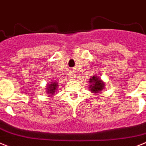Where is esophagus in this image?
<instances>
[{"label": "esophagus", "mask_w": 146, "mask_h": 146, "mask_svg": "<svg viewBox=\"0 0 146 146\" xmlns=\"http://www.w3.org/2000/svg\"><path fill=\"white\" fill-rule=\"evenodd\" d=\"M75 78V75H74V74L72 72V74H70V78H72V79H74V78Z\"/></svg>", "instance_id": "1"}]
</instances>
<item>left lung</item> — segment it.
I'll list each match as a JSON object with an SVG mask.
<instances>
[{"instance_id":"1","label":"left lung","mask_w":146,"mask_h":146,"mask_svg":"<svg viewBox=\"0 0 146 146\" xmlns=\"http://www.w3.org/2000/svg\"><path fill=\"white\" fill-rule=\"evenodd\" d=\"M88 82L90 83L88 87L89 90L94 94H100L105 88V83L100 79V78H98L95 74L89 79Z\"/></svg>"}]
</instances>
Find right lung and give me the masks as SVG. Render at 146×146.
I'll return each instance as SVG.
<instances>
[{"label": "right lung", "instance_id": "add662e5", "mask_svg": "<svg viewBox=\"0 0 146 146\" xmlns=\"http://www.w3.org/2000/svg\"><path fill=\"white\" fill-rule=\"evenodd\" d=\"M58 83L56 82H50V83H48L46 85V91H47V95L49 97L55 94L56 91L58 90Z\"/></svg>", "mask_w": 146, "mask_h": 146}]
</instances>
